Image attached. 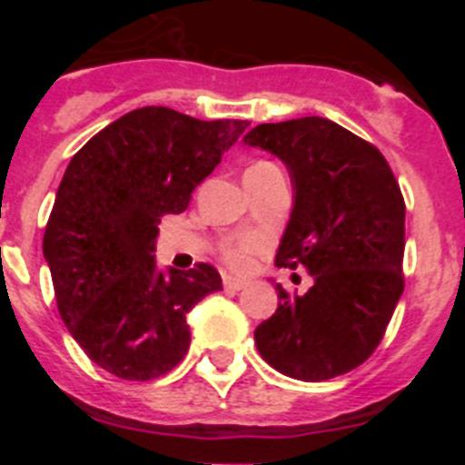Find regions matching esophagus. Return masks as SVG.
Returning a JSON list of instances; mask_svg holds the SVG:
<instances>
[{
    "label": "esophagus",
    "instance_id": "esophagus-1",
    "mask_svg": "<svg viewBox=\"0 0 465 465\" xmlns=\"http://www.w3.org/2000/svg\"><path fill=\"white\" fill-rule=\"evenodd\" d=\"M223 286H225V291H232V293H235V291H244L246 286H249V282H246V279H240V277H232V274H225Z\"/></svg>",
    "mask_w": 465,
    "mask_h": 465
}]
</instances>
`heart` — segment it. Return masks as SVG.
<instances>
[{"label": "heart", "instance_id": "heart-1", "mask_svg": "<svg viewBox=\"0 0 465 465\" xmlns=\"http://www.w3.org/2000/svg\"><path fill=\"white\" fill-rule=\"evenodd\" d=\"M258 165H268V163H256L253 167H258ZM253 249H256V240H252V237H237V240L225 242L223 256L230 265H237V268H242V265H246V261H249V253H252Z\"/></svg>", "mask_w": 465, "mask_h": 465}]
</instances>
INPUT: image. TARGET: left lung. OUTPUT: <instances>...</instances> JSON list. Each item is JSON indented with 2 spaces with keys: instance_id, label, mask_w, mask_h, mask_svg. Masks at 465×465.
<instances>
[{
  "instance_id": "left-lung-1",
  "label": "left lung",
  "mask_w": 465,
  "mask_h": 465,
  "mask_svg": "<svg viewBox=\"0 0 465 465\" xmlns=\"http://www.w3.org/2000/svg\"><path fill=\"white\" fill-rule=\"evenodd\" d=\"M244 143L277 155L291 176L293 209L279 268L314 283L289 295L253 338L282 375L323 381L363 363L384 338L402 295L405 203L384 155L322 116L262 123Z\"/></svg>"
}]
</instances>
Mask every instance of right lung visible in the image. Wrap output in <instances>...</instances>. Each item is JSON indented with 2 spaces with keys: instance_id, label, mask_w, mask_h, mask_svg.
Wrapping results in <instances>:
<instances>
[{
  "instance_id": "1",
  "label": "right lung",
  "mask_w": 465,
  "mask_h": 465,
  "mask_svg": "<svg viewBox=\"0 0 465 465\" xmlns=\"http://www.w3.org/2000/svg\"><path fill=\"white\" fill-rule=\"evenodd\" d=\"M246 125L142 106L100 130L67 165L44 258L64 326L111 375L146 381L170 372L191 344L188 312L223 289L207 262L158 270L153 242L160 216L186 212Z\"/></svg>"
}]
</instances>
